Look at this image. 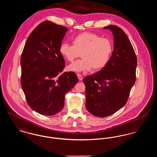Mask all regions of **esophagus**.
Returning a JSON list of instances; mask_svg holds the SVG:
<instances>
[{
	"label": "esophagus",
	"instance_id": "obj_1",
	"mask_svg": "<svg viewBox=\"0 0 157 157\" xmlns=\"http://www.w3.org/2000/svg\"><path fill=\"white\" fill-rule=\"evenodd\" d=\"M77 76H78V77L79 80H80V81L82 80L83 77H82V75H81V74H77Z\"/></svg>",
	"mask_w": 157,
	"mask_h": 157
}]
</instances>
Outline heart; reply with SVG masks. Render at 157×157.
<instances>
[{
	"mask_svg": "<svg viewBox=\"0 0 157 157\" xmlns=\"http://www.w3.org/2000/svg\"><path fill=\"white\" fill-rule=\"evenodd\" d=\"M72 44L62 43L60 45V54L69 61L82 56V59L70 64L67 71L82 72L90 71L92 67L98 70L108 63L112 51L111 41L106 37L92 33H83L72 39Z\"/></svg>",
	"mask_w": 157,
	"mask_h": 157,
	"instance_id": "heart-1",
	"label": "heart"
}]
</instances>
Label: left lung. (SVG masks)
Returning a JSON list of instances; mask_svg holds the SVG:
<instances>
[{
    "instance_id": "left-lung-1",
    "label": "left lung",
    "mask_w": 157,
    "mask_h": 157,
    "mask_svg": "<svg viewBox=\"0 0 157 157\" xmlns=\"http://www.w3.org/2000/svg\"><path fill=\"white\" fill-rule=\"evenodd\" d=\"M111 30L114 48L108 63L99 72L86 76V108L92 115L105 117L117 112L127 102L136 80L137 58L126 33L116 25Z\"/></svg>"
}]
</instances>
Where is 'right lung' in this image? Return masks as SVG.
I'll list each match as a JSON object with an SVG mask.
<instances>
[{"mask_svg": "<svg viewBox=\"0 0 157 157\" xmlns=\"http://www.w3.org/2000/svg\"><path fill=\"white\" fill-rule=\"evenodd\" d=\"M67 30L44 21L32 32L23 49L21 86L28 104L40 114L51 116L60 112L65 94L78 82L75 72H62L65 62L59 47Z\"/></svg>", "mask_w": 157, "mask_h": 157, "instance_id": "1", "label": "right lung"}]
</instances>
